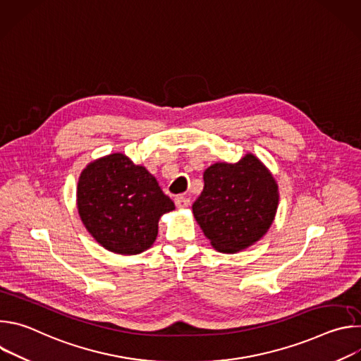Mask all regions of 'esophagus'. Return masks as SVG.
<instances>
[{
  "label": "esophagus",
  "mask_w": 361,
  "mask_h": 361,
  "mask_svg": "<svg viewBox=\"0 0 361 361\" xmlns=\"http://www.w3.org/2000/svg\"><path fill=\"white\" fill-rule=\"evenodd\" d=\"M176 205H177V209H187L190 205V198L184 197V195H178V197H176Z\"/></svg>",
  "instance_id": "esophagus-1"
}]
</instances>
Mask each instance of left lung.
<instances>
[{
  "instance_id": "1",
  "label": "left lung",
  "mask_w": 361,
  "mask_h": 361,
  "mask_svg": "<svg viewBox=\"0 0 361 361\" xmlns=\"http://www.w3.org/2000/svg\"><path fill=\"white\" fill-rule=\"evenodd\" d=\"M279 207V185L254 154L234 163H216L204 171V188L192 214L212 245L226 254L245 250L271 227Z\"/></svg>"
}]
</instances>
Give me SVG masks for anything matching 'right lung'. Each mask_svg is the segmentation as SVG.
I'll return each mask as SVG.
<instances>
[{"label":"right lung","instance_id":"right-lung-1","mask_svg":"<svg viewBox=\"0 0 361 361\" xmlns=\"http://www.w3.org/2000/svg\"><path fill=\"white\" fill-rule=\"evenodd\" d=\"M77 209L98 244L116 254L134 255L154 244L160 217L176 205L145 167L114 152L81 171Z\"/></svg>","mask_w":361,"mask_h":361}]
</instances>
